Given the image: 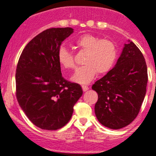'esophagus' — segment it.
<instances>
[{
  "label": "esophagus",
  "mask_w": 156,
  "mask_h": 156,
  "mask_svg": "<svg viewBox=\"0 0 156 156\" xmlns=\"http://www.w3.org/2000/svg\"><path fill=\"white\" fill-rule=\"evenodd\" d=\"M82 89H83V92H86V91L89 89V87H88V86H82Z\"/></svg>",
  "instance_id": "1"
}]
</instances>
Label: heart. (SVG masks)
Instances as JSON below:
<instances>
[{
    "label": "heart",
    "instance_id": "heart-1",
    "mask_svg": "<svg viewBox=\"0 0 156 156\" xmlns=\"http://www.w3.org/2000/svg\"><path fill=\"white\" fill-rule=\"evenodd\" d=\"M79 48L87 55L83 64L72 76L71 80L79 84H88L98 74L103 75L110 71L114 67L118 58V50L112 41L101 39L95 35H82L76 41ZM58 60L60 65L64 69H73L75 67L73 55L65 46H61L58 50Z\"/></svg>",
    "mask_w": 156,
    "mask_h": 156
}]
</instances>
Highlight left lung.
Here are the masks:
<instances>
[{
	"mask_svg": "<svg viewBox=\"0 0 156 156\" xmlns=\"http://www.w3.org/2000/svg\"><path fill=\"white\" fill-rule=\"evenodd\" d=\"M147 81L144 57L128 40L115 67L92 87L98 93L95 114L100 124L114 130L130 124L140 112Z\"/></svg>",
	"mask_w": 156,
	"mask_h": 156,
	"instance_id": "8db88e82",
	"label": "left lung"
}]
</instances>
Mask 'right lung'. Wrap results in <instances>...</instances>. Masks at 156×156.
Returning a JSON list of instances; mask_svg holds the SVG:
<instances>
[{"instance_id": "add662e5", "label": "right lung", "mask_w": 156, "mask_h": 156, "mask_svg": "<svg viewBox=\"0 0 156 156\" xmlns=\"http://www.w3.org/2000/svg\"><path fill=\"white\" fill-rule=\"evenodd\" d=\"M73 32L70 27L43 31L26 44L18 61V103L31 122L43 130L65 126L83 95L80 85L63 77L58 60L61 43Z\"/></svg>"}]
</instances>
